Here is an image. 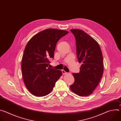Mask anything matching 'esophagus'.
I'll return each instance as SVG.
<instances>
[{"instance_id":"1","label":"esophagus","mask_w":121,"mask_h":121,"mask_svg":"<svg viewBox=\"0 0 121 121\" xmlns=\"http://www.w3.org/2000/svg\"><path fill=\"white\" fill-rule=\"evenodd\" d=\"M62 74H63V75H65V74H67V72H66L65 70H62Z\"/></svg>"}]
</instances>
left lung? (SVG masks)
Returning <instances> with one entry per match:
<instances>
[{
	"label": "left lung",
	"mask_w": 121,
	"mask_h": 121,
	"mask_svg": "<svg viewBox=\"0 0 121 121\" xmlns=\"http://www.w3.org/2000/svg\"><path fill=\"white\" fill-rule=\"evenodd\" d=\"M76 39L77 55L82 65L79 73H73L75 81L70 90L80 96L91 95L100 81L103 73V56L98 43L84 31L72 29Z\"/></svg>",
	"instance_id": "obj_1"
}]
</instances>
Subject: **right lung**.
<instances>
[{
	"label": "right lung",
	"instance_id": "1",
	"mask_svg": "<svg viewBox=\"0 0 121 121\" xmlns=\"http://www.w3.org/2000/svg\"><path fill=\"white\" fill-rule=\"evenodd\" d=\"M67 31L47 29L33 36L24 49L22 63L23 79L28 91L33 95L49 94L62 75L61 70L50 68L49 60L54 57L57 42Z\"/></svg>",
	"mask_w": 121,
	"mask_h": 121
}]
</instances>
